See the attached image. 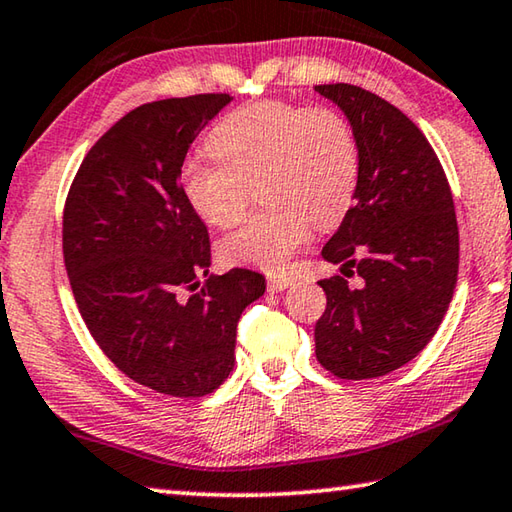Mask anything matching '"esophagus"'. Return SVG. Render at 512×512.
I'll return each instance as SVG.
<instances>
[{"label":"esophagus","instance_id":"1","mask_svg":"<svg viewBox=\"0 0 512 512\" xmlns=\"http://www.w3.org/2000/svg\"><path fill=\"white\" fill-rule=\"evenodd\" d=\"M292 283H294V279H292V276H288V274L270 276V279H267V290H270V292H281L285 288H290Z\"/></svg>","mask_w":512,"mask_h":512}]
</instances>
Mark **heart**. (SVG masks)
I'll return each instance as SVG.
<instances>
[{"mask_svg": "<svg viewBox=\"0 0 512 512\" xmlns=\"http://www.w3.org/2000/svg\"><path fill=\"white\" fill-rule=\"evenodd\" d=\"M215 161L188 159L182 188L204 222L229 229L245 215L251 186L267 206L220 242L229 265L276 272L310 238L351 209L362 159L351 121L330 105L256 101L215 125Z\"/></svg>", "mask_w": 512, "mask_h": 512, "instance_id": "heart-1", "label": "heart"}]
</instances>
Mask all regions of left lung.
Instances as JSON below:
<instances>
[{
  "instance_id": "left-lung-1",
  "label": "left lung",
  "mask_w": 512,
  "mask_h": 512,
  "mask_svg": "<svg viewBox=\"0 0 512 512\" xmlns=\"http://www.w3.org/2000/svg\"><path fill=\"white\" fill-rule=\"evenodd\" d=\"M315 89L342 107L362 159L355 204L321 249L328 263H342L344 276L319 281L328 303L315 353L342 380L380 378L423 351L452 301L459 276L452 191L427 137L396 105L348 83ZM353 273L361 276L357 289L347 283Z\"/></svg>"
}]
</instances>
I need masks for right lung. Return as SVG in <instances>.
Segmentation results:
<instances>
[{"label":"right lung","instance_id":"right-lung-1","mask_svg":"<svg viewBox=\"0 0 512 512\" xmlns=\"http://www.w3.org/2000/svg\"><path fill=\"white\" fill-rule=\"evenodd\" d=\"M229 101L195 94L125 114L89 148L62 213L69 285L94 342L130 380L173 398L229 378L238 319L265 292L245 267L209 274V231L179 182L195 134Z\"/></svg>","mask_w":512,"mask_h":512}]
</instances>
